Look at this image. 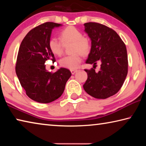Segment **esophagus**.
<instances>
[{
    "label": "esophagus",
    "instance_id": "34e87169",
    "mask_svg": "<svg viewBox=\"0 0 146 146\" xmlns=\"http://www.w3.org/2000/svg\"><path fill=\"white\" fill-rule=\"evenodd\" d=\"M76 72H77V70H71V74H72V75H74V74H75Z\"/></svg>",
    "mask_w": 146,
    "mask_h": 146
}]
</instances>
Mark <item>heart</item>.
Returning <instances> with one entry per match:
<instances>
[{"label": "heart", "instance_id": "1", "mask_svg": "<svg viewBox=\"0 0 146 146\" xmlns=\"http://www.w3.org/2000/svg\"><path fill=\"white\" fill-rule=\"evenodd\" d=\"M62 42L52 36L49 39L48 46L51 52L60 55L63 51V44L71 43L70 55L65 56L59 60L62 67L73 70L78 67L82 60L81 55H86L90 51V42L84 36L83 33L74 26H68L60 33Z\"/></svg>", "mask_w": 146, "mask_h": 146}]
</instances>
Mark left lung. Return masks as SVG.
Returning <instances> with one entry per match:
<instances>
[{"label":"left lung","mask_w":146,"mask_h":146,"mask_svg":"<svg viewBox=\"0 0 146 146\" xmlns=\"http://www.w3.org/2000/svg\"><path fill=\"white\" fill-rule=\"evenodd\" d=\"M84 31L91 40L90 53L86 63L101 62L98 72L85 70L88 79L83 86L93 97L105 99L120 90L127 74V49L119 35L111 28L97 23L84 24Z\"/></svg>","instance_id":"obj_1"}]
</instances>
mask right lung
Masks as SVG:
<instances>
[{"instance_id": "1", "label": "right lung", "mask_w": 146, "mask_h": 146, "mask_svg": "<svg viewBox=\"0 0 146 146\" xmlns=\"http://www.w3.org/2000/svg\"><path fill=\"white\" fill-rule=\"evenodd\" d=\"M62 24L48 23L29 31L22 41L17 55L15 71L26 95L34 101L49 103L62 95L71 71L60 68L55 73L46 70V61H55L48 46L51 31Z\"/></svg>"}]
</instances>
